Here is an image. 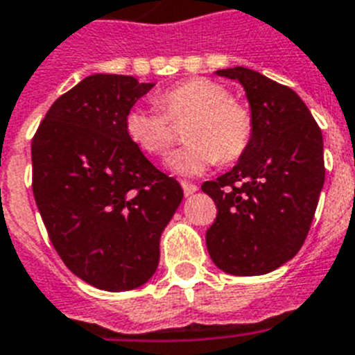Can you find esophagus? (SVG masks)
<instances>
[{"mask_svg": "<svg viewBox=\"0 0 355 355\" xmlns=\"http://www.w3.org/2000/svg\"><path fill=\"white\" fill-rule=\"evenodd\" d=\"M181 187H183V192H184V196H187V197L193 196V193L199 190V187H197V184L188 183V181H181Z\"/></svg>", "mask_w": 355, "mask_h": 355, "instance_id": "obj_1", "label": "esophagus"}]
</instances>
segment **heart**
Instances as JSON below:
<instances>
[{
  "instance_id": "heart-1",
  "label": "heart",
  "mask_w": 355,
  "mask_h": 355,
  "mask_svg": "<svg viewBox=\"0 0 355 355\" xmlns=\"http://www.w3.org/2000/svg\"><path fill=\"white\" fill-rule=\"evenodd\" d=\"M162 112L131 106L124 131L133 146L149 156L167 155L172 144L171 123L190 121L184 130L187 146L168 158V171L193 178L220 162H234L249 147L252 117L243 105L231 99L224 85L208 78H192L172 85L156 96Z\"/></svg>"
}]
</instances>
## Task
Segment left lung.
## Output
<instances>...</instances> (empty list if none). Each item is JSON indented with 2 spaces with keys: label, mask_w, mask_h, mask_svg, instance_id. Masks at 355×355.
<instances>
[{
  "label": "left lung",
  "mask_w": 355,
  "mask_h": 355,
  "mask_svg": "<svg viewBox=\"0 0 355 355\" xmlns=\"http://www.w3.org/2000/svg\"><path fill=\"white\" fill-rule=\"evenodd\" d=\"M215 74L243 87L252 137L231 171L202 184L216 205L206 247L225 274H268L299 252L311 227L325 181L324 139L284 85L247 67Z\"/></svg>",
  "instance_id": "left-lung-1"
}]
</instances>
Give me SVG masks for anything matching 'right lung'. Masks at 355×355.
<instances>
[{"label": "right lung", "instance_id": "add662e5", "mask_svg": "<svg viewBox=\"0 0 355 355\" xmlns=\"http://www.w3.org/2000/svg\"><path fill=\"white\" fill-rule=\"evenodd\" d=\"M155 83L92 74L53 103L31 142L33 196L69 270L99 290L142 286L183 188L131 144L128 110Z\"/></svg>", "mask_w": 355, "mask_h": 355}]
</instances>
